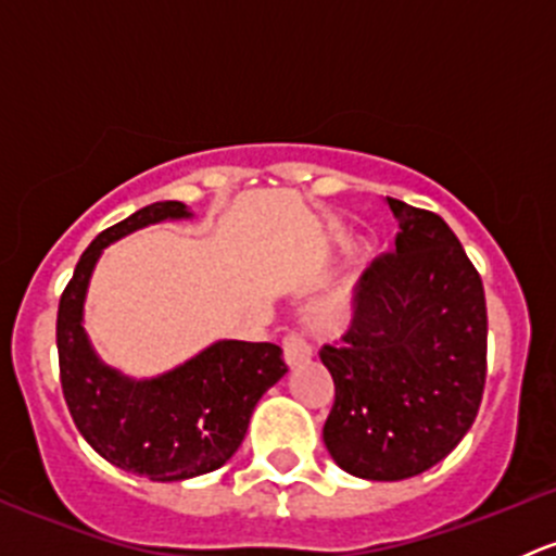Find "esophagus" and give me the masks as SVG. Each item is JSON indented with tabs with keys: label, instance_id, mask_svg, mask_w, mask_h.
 <instances>
[{
	"label": "esophagus",
	"instance_id": "obj_1",
	"mask_svg": "<svg viewBox=\"0 0 556 556\" xmlns=\"http://www.w3.org/2000/svg\"><path fill=\"white\" fill-rule=\"evenodd\" d=\"M282 355H285V363H288L290 368L293 366H301V363H306L312 357V346L306 344V339L301 333H288L282 339Z\"/></svg>",
	"mask_w": 556,
	"mask_h": 556
}]
</instances>
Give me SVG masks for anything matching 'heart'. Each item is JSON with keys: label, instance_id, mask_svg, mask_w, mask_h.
Masks as SVG:
<instances>
[{"label": "heart", "instance_id": "heart-1", "mask_svg": "<svg viewBox=\"0 0 556 556\" xmlns=\"http://www.w3.org/2000/svg\"><path fill=\"white\" fill-rule=\"evenodd\" d=\"M352 317V301L346 293H336L330 299L319 301L317 306L312 309V325L319 330L323 336H339L350 328Z\"/></svg>", "mask_w": 556, "mask_h": 556}]
</instances>
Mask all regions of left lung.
Listing matches in <instances>:
<instances>
[{
    "label": "left lung",
    "instance_id": "1",
    "mask_svg": "<svg viewBox=\"0 0 556 556\" xmlns=\"http://www.w3.org/2000/svg\"><path fill=\"white\" fill-rule=\"evenodd\" d=\"M387 204L401 228L395 252L363 271L341 346L319 350L336 384L323 441L339 468L368 481L441 463L473 425L486 382L479 271L435 212Z\"/></svg>",
    "mask_w": 556,
    "mask_h": 556
}]
</instances>
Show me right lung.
Wrapping results in <instances>:
<instances>
[{"instance_id":"right-lung-1","label":"right lung","mask_w":556,"mask_h":556,"mask_svg":"<svg viewBox=\"0 0 556 556\" xmlns=\"http://www.w3.org/2000/svg\"><path fill=\"white\" fill-rule=\"evenodd\" d=\"M190 217L179 201H159L99 233L77 261L55 319L64 401L83 439L106 463L182 481L210 473L244 441L252 408L288 374L282 350L268 341H217L155 379H128L104 366L83 330L88 279L106 244L137 228Z\"/></svg>"}]
</instances>
